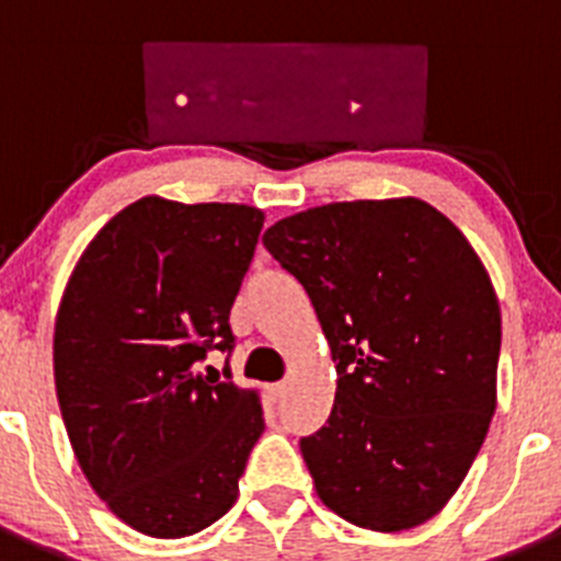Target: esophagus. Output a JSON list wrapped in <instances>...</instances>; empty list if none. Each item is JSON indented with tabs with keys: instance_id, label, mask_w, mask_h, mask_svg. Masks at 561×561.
<instances>
[{
	"instance_id": "34e87169",
	"label": "esophagus",
	"mask_w": 561,
	"mask_h": 561,
	"mask_svg": "<svg viewBox=\"0 0 561 561\" xmlns=\"http://www.w3.org/2000/svg\"><path fill=\"white\" fill-rule=\"evenodd\" d=\"M286 390H289L286 388V381H277V385H272L270 388V393H272V399H284Z\"/></svg>"
}]
</instances>
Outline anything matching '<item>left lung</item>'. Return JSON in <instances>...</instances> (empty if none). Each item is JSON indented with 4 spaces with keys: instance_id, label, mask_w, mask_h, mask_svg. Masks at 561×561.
<instances>
[{
    "instance_id": "left-lung-1",
    "label": "left lung",
    "mask_w": 561,
    "mask_h": 561,
    "mask_svg": "<svg viewBox=\"0 0 561 561\" xmlns=\"http://www.w3.org/2000/svg\"><path fill=\"white\" fill-rule=\"evenodd\" d=\"M336 362L329 424L300 438L342 519L393 534L449 503L497 408L500 304L463 232L427 202L311 207L264 232Z\"/></svg>"
}]
</instances>
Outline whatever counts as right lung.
Instances as JSON below:
<instances>
[{"label": "right lung", "instance_id": "obj_1", "mask_svg": "<svg viewBox=\"0 0 561 561\" xmlns=\"http://www.w3.org/2000/svg\"><path fill=\"white\" fill-rule=\"evenodd\" d=\"M264 213L146 196L69 275L53 336L69 444L98 497L134 531L180 539L225 517L264 433L257 390L199 370L230 354V309Z\"/></svg>", "mask_w": 561, "mask_h": 561}]
</instances>
